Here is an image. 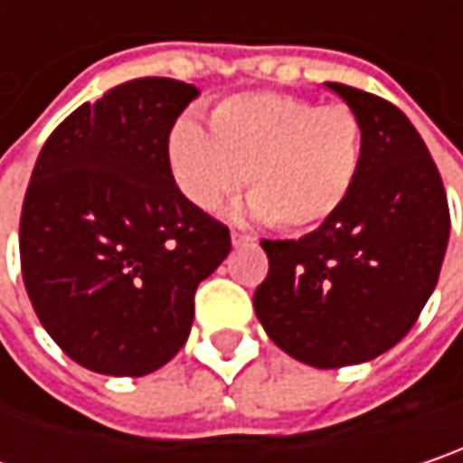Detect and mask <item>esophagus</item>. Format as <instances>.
<instances>
[{
	"mask_svg": "<svg viewBox=\"0 0 463 463\" xmlns=\"http://www.w3.org/2000/svg\"><path fill=\"white\" fill-rule=\"evenodd\" d=\"M232 242H234V245H252L255 240H252L250 234H242V232H232Z\"/></svg>",
	"mask_w": 463,
	"mask_h": 463,
	"instance_id": "34e87169",
	"label": "esophagus"
}]
</instances>
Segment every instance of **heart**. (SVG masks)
<instances>
[{"instance_id":"b5f03b06","label":"heart","mask_w":463,"mask_h":463,"mask_svg":"<svg viewBox=\"0 0 463 463\" xmlns=\"http://www.w3.org/2000/svg\"><path fill=\"white\" fill-rule=\"evenodd\" d=\"M361 147V120L347 105L248 91L215 105L211 131L179 118L168 134V165L197 211H215L248 182L255 218L308 232L345 205Z\"/></svg>"}]
</instances>
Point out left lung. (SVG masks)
Masks as SVG:
<instances>
[{
    "instance_id": "1",
    "label": "left lung",
    "mask_w": 463,
    "mask_h": 463,
    "mask_svg": "<svg viewBox=\"0 0 463 463\" xmlns=\"http://www.w3.org/2000/svg\"><path fill=\"white\" fill-rule=\"evenodd\" d=\"M361 120V168L345 205L300 240H263L269 277L252 306L287 355L337 369L398 345L446 258L443 179L411 120L377 94L326 83Z\"/></svg>"
}]
</instances>
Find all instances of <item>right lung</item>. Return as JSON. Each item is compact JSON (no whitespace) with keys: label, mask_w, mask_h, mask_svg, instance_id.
I'll return each instance as SVG.
<instances>
[{"label":"right lung","mask_w":463,"mask_h":463,"mask_svg":"<svg viewBox=\"0 0 463 463\" xmlns=\"http://www.w3.org/2000/svg\"><path fill=\"white\" fill-rule=\"evenodd\" d=\"M200 91L134 79L83 102L47 139L20 213V269L42 326L83 369L145 377L186 343L194 289L232 250L189 205L168 134Z\"/></svg>","instance_id":"add662e5"}]
</instances>
